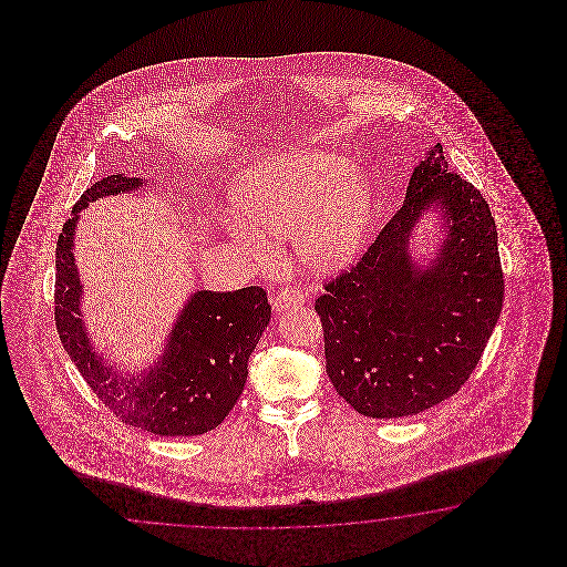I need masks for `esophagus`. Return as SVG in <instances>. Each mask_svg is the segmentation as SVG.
<instances>
[{
    "instance_id": "obj_1",
    "label": "esophagus",
    "mask_w": 567,
    "mask_h": 567,
    "mask_svg": "<svg viewBox=\"0 0 567 567\" xmlns=\"http://www.w3.org/2000/svg\"><path fill=\"white\" fill-rule=\"evenodd\" d=\"M303 301H306V298H303V291L300 288L279 289L278 293L274 296V310L284 312L289 308H298Z\"/></svg>"
}]
</instances>
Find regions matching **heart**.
I'll return each instance as SVG.
<instances>
[{
  "label": "heart",
  "mask_w": 567,
  "mask_h": 567,
  "mask_svg": "<svg viewBox=\"0 0 567 567\" xmlns=\"http://www.w3.org/2000/svg\"><path fill=\"white\" fill-rule=\"evenodd\" d=\"M350 175L352 164L344 157L301 152L247 172L233 200L241 217L269 239L301 235L306 264L332 274L354 259L373 213L369 184ZM256 230L235 223L230 237L267 264L274 257L271 245Z\"/></svg>",
  "instance_id": "heart-1"
}]
</instances>
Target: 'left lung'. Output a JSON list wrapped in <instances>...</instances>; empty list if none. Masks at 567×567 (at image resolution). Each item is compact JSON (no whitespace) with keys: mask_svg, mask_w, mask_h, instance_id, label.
I'll use <instances>...</instances> for the list:
<instances>
[{"mask_svg":"<svg viewBox=\"0 0 567 567\" xmlns=\"http://www.w3.org/2000/svg\"><path fill=\"white\" fill-rule=\"evenodd\" d=\"M440 207L447 237L427 268L409 254L412 227ZM316 312L338 395L377 420L405 417L458 393L501 316L505 279L488 203L447 172L442 145L411 174L405 200L357 266L324 284Z\"/></svg>","mask_w":567,"mask_h":567,"instance_id":"obj_1","label":"left lung"}]
</instances>
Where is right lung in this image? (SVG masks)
<instances>
[{
  "instance_id": "obj_1",
  "label": "right lung",
  "mask_w": 567,
  "mask_h": 567,
  "mask_svg": "<svg viewBox=\"0 0 567 567\" xmlns=\"http://www.w3.org/2000/svg\"><path fill=\"white\" fill-rule=\"evenodd\" d=\"M144 182L113 174L86 188L73 206V217L64 223L56 243V330L86 385L121 422L166 437L206 434L241 398L247 361L269 324L271 306L259 286L200 289L184 303L164 354L150 371L127 379L96 357L81 313L83 284L74 266V227L89 203L132 193Z\"/></svg>"
}]
</instances>
